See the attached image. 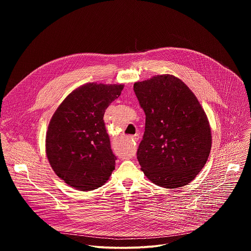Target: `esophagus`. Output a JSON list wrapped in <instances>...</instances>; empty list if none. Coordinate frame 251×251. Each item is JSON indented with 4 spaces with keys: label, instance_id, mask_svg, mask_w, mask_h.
<instances>
[{
    "label": "esophagus",
    "instance_id": "esophagus-1",
    "mask_svg": "<svg viewBox=\"0 0 251 251\" xmlns=\"http://www.w3.org/2000/svg\"><path fill=\"white\" fill-rule=\"evenodd\" d=\"M129 139H130V140H132L133 142H137V141H138V139H139V137H138V135H134V136H130V137H129Z\"/></svg>",
    "mask_w": 251,
    "mask_h": 251
}]
</instances>
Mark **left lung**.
Instances as JSON below:
<instances>
[{
  "label": "left lung",
  "mask_w": 251,
  "mask_h": 251,
  "mask_svg": "<svg viewBox=\"0 0 251 251\" xmlns=\"http://www.w3.org/2000/svg\"><path fill=\"white\" fill-rule=\"evenodd\" d=\"M146 115L137 159L149 180L176 189L191 183L205 165L211 148L210 126L192 90L171 75L134 83Z\"/></svg>",
  "instance_id": "left-lung-1"
}]
</instances>
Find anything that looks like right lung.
Returning a JSON list of instances; mask_svg holds the SVG:
<instances>
[{"mask_svg": "<svg viewBox=\"0 0 251 251\" xmlns=\"http://www.w3.org/2000/svg\"><path fill=\"white\" fill-rule=\"evenodd\" d=\"M123 84L86 83L74 90L52 115L46 137L49 162L62 181L79 191L103 186L115 169L103 116Z\"/></svg>", "mask_w": 251, "mask_h": 251, "instance_id": "right-lung-1", "label": "right lung"}]
</instances>
